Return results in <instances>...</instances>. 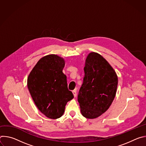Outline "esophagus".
Wrapping results in <instances>:
<instances>
[{
  "mask_svg": "<svg viewBox=\"0 0 146 146\" xmlns=\"http://www.w3.org/2000/svg\"><path fill=\"white\" fill-rule=\"evenodd\" d=\"M73 94L74 96L76 97V95H77V91H76V90H74L73 91Z\"/></svg>",
  "mask_w": 146,
  "mask_h": 146,
  "instance_id": "esophagus-1",
  "label": "esophagus"
}]
</instances>
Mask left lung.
<instances>
[{
  "label": "left lung",
  "mask_w": 146,
  "mask_h": 146,
  "mask_svg": "<svg viewBox=\"0 0 146 146\" xmlns=\"http://www.w3.org/2000/svg\"><path fill=\"white\" fill-rule=\"evenodd\" d=\"M85 76L79 91L78 102L81 114L94 119L105 113L116 95L117 75L101 55L91 52L87 56Z\"/></svg>",
  "instance_id": "left-lung-1"
}]
</instances>
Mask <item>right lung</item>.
Wrapping results in <instances>:
<instances>
[{"label": "right lung", "instance_id": "obj_1", "mask_svg": "<svg viewBox=\"0 0 146 146\" xmlns=\"http://www.w3.org/2000/svg\"><path fill=\"white\" fill-rule=\"evenodd\" d=\"M65 65L62 57L47 55L38 60L28 77V88L36 107L51 119L63 115L66 103L74 98L62 72Z\"/></svg>", "mask_w": 146, "mask_h": 146}]
</instances>
